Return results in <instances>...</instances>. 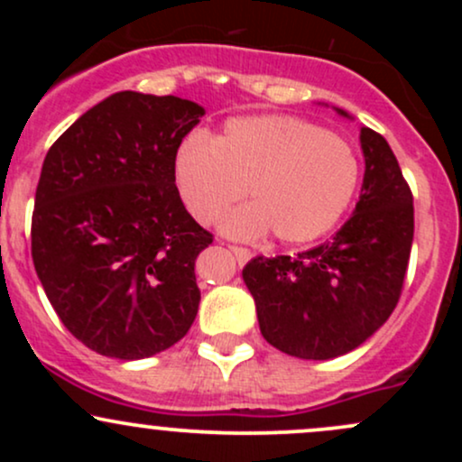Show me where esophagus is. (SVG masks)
Instances as JSON below:
<instances>
[{
  "label": "esophagus",
  "instance_id": "34e87169",
  "mask_svg": "<svg viewBox=\"0 0 462 462\" xmlns=\"http://www.w3.org/2000/svg\"><path fill=\"white\" fill-rule=\"evenodd\" d=\"M230 249H232V254H235V256H236V261L241 263V264H243V263H247L249 258H252V252H249L247 247H241V245H232Z\"/></svg>",
  "mask_w": 462,
  "mask_h": 462
}]
</instances>
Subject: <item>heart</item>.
Segmentation results:
<instances>
[{
  "mask_svg": "<svg viewBox=\"0 0 462 462\" xmlns=\"http://www.w3.org/2000/svg\"><path fill=\"white\" fill-rule=\"evenodd\" d=\"M176 184L187 208L213 224L245 195L254 204L224 221L227 235L306 243L337 226L358 189L356 153L346 139L300 116L227 121L213 143L187 136L176 153Z\"/></svg>",
  "mask_w": 462,
  "mask_h": 462,
  "instance_id": "1",
  "label": "heart"
}]
</instances>
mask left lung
<instances>
[{
  "instance_id": "left-lung-1",
  "label": "left lung",
  "mask_w": 462,
  "mask_h": 462,
  "mask_svg": "<svg viewBox=\"0 0 462 462\" xmlns=\"http://www.w3.org/2000/svg\"><path fill=\"white\" fill-rule=\"evenodd\" d=\"M360 145L363 189L341 230L298 256H256L243 269L264 341L289 356L352 352L389 319L404 289L415 232L411 187L384 136L360 128Z\"/></svg>"
}]
</instances>
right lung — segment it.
Listing matches in <instances>:
<instances>
[{"label": "right lung", "instance_id": "add662e5", "mask_svg": "<svg viewBox=\"0 0 462 462\" xmlns=\"http://www.w3.org/2000/svg\"><path fill=\"white\" fill-rule=\"evenodd\" d=\"M201 115L173 95L121 91L47 152L32 261L67 330L102 356H153L198 315L195 261L213 235L180 199L176 153Z\"/></svg>", "mask_w": 462, "mask_h": 462}]
</instances>
